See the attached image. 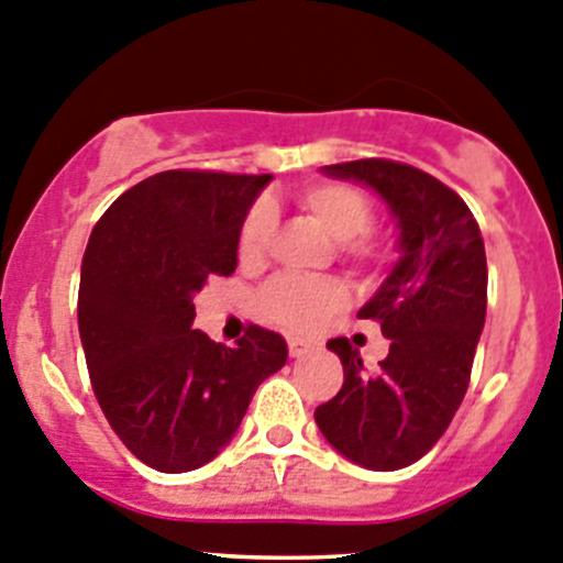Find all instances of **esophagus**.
Segmentation results:
<instances>
[{"label":"esophagus","instance_id":"esophagus-1","mask_svg":"<svg viewBox=\"0 0 563 563\" xmlns=\"http://www.w3.org/2000/svg\"><path fill=\"white\" fill-rule=\"evenodd\" d=\"M310 352H313V346H310L308 341H302V338H291V341H288V354H291V357L299 360Z\"/></svg>","mask_w":563,"mask_h":563}]
</instances>
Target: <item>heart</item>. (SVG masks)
<instances>
[{
    "mask_svg": "<svg viewBox=\"0 0 563 563\" xmlns=\"http://www.w3.org/2000/svg\"><path fill=\"white\" fill-rule=\"evenodd\" d=\"M297 206L332 239L352 264L374 261L376 247L365 231L371 225V206L363 192L346 184H310L297 195ZM275 217L269 206H255L239 233V264L258 266L269 250ZM261 313L291 332H308L343 305V288L335 280L280 277L269 283L258 299Z\"/></svg>",
    "mask_w": 563,
    "mask_h": 563,
    "instance_id": "obj_1",
    "label": "heart"
}]
</instances>
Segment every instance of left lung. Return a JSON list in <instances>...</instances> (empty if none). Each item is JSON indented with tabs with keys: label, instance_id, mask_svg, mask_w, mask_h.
<instances>
[{
	"label": "left lung",
	"instance_id": "8db88e82",
	"mask_svg": "<svg viewBox=\"0 0 563 563\" xmlns=\"http://www.w3.org/2000/svg\"><path fill=\"white\" fill-rule=\"evenodd\" d=\"M321 173L379 195L396 222L398 261L357 310L379 321L390 352L368 374L346 338L327 341L343 387L316 407V427L354 465L398 471L443 438L467 393L487 316L484 239L465 200L418 167L360 159Z\"/></svg>",
	"mask_w": 563,
	"mask_h": 563
}]
</instances>
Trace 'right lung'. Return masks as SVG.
Here are the masks:
<instances>
[{
  "label": "right lung",
  "mask_w": 563,
  "mask_h": 563,
  "mask_svg": "<svg viewBox=\"0 0 563 563\" xmlns=\"http://www.w3.org/2000/svg\"><path fill=\"white\" fill-rule=\"evenodd\" d=\"M272 176L167 170L120 195L81 261L79 335L92 390L125 449L187 473L233 440L255 390L286 365L277 332L236 346L192 330L195 294L231 277L250 206Z\"/></svg>",
  "instance_id": "add662e5"
}]
</instances>
